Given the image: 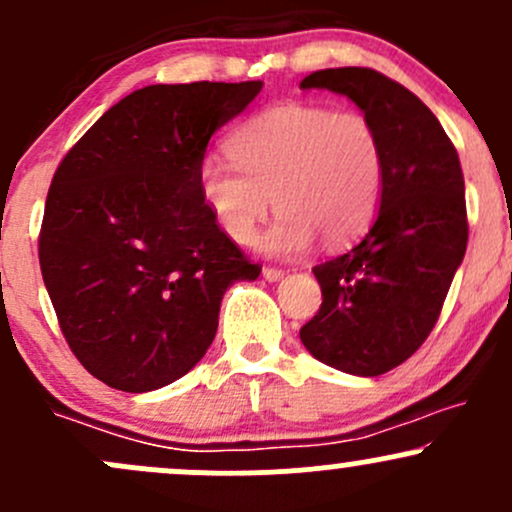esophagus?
I'll list each match as a JSON object with an SVG mask.
<instances>
[{"instance_id": "esophagus-1", "label": "esophagus", "mask_w": 512, "mask_h": 512, "mask_svg": "<svg viewBox=\"0 0 512 512\" xmlns=\"http://www.w3.org/2000/svg\"><path fill=\"white\" fill-rule=\"evenodd\" d=\"M262 277H265L267 282H279V279L284 277V272L277 270V267H265V270H262Z\"/></svg>"}]
</instances>
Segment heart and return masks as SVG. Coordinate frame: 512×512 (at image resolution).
<instances>
[{"mask_svg": "<svg viewBox=\"0 0 512 512\" xmlns=\"http://www.w3.org/2000/svg\"><path fill=\"white\" fill-rule=\"evenodd\" d=\"M230 159L208 157L198 191L230 240L247 245L274 206L282 211L262 240L267 255L292 257L314 245H346L378 211L383 144L360 112L287 102L260 112L228 139Z\"/></svg>", "mask_w": 512, "mask_h": 512, "instance_id": "b5f03b06", "label": "heart"}]
</instances>
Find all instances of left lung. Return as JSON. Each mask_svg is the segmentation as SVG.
<instances>
[{"mask_svg":"<svg viewBox=\"0 0 512 512\" xmlns=\"http://www.w3.org/2000/svg\"><path fill=\"white\" fill-rule=\"evenodd\" d=\"M299 88L346 95L380 134V211L365 238L314 267L321 309L299 338L321 363L375 378L405 363L437 324L466 255L464 174L434 112L373 68H326Z\"/></svg>","mask_w":512,"mask_h":512,"instance_id":"8db88e82","label":"left lung"}]
</instances>
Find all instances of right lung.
<instances>
[{
    "mask_svg": "<svg viewBox=\"0 0 512 512\" xmlns=\"http://www.w3.org/2000/svg\"><path fill=\"white\" fill-rule=\"evenodd\" d=\"M262 80L147 85L112 105L48 188L39 262L63 336L90 375L149 392L213 343L220 301L260 277L198 191L208 142Z\"/></svg>",
    "mask_w": 512,
    "mask_h": 512,
    "instance_id": "1",
    "label": "right lung"
}]
</instances>
